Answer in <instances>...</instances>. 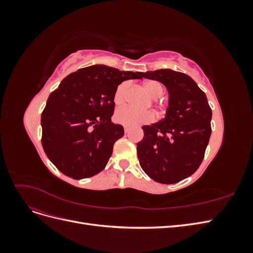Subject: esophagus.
Segmentation results:
<instances>
[{
    "label": "esophagus",
    "instance_id": "34e87169",
    "mask_svg": "<svg viewBox=\"0 0 253 253\" xmlns=\"http://www.w3.org/2000/svg\"><path fill=\"white\" fill-rule=\"evenodd\" d=\"M129 132V127H127V126H125V133L126 134H127Z\"/></svg>",
    "mask_w": 253,
    "mask_h": 253
}]
</instances>
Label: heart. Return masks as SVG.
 Returning <instances> with one entry per match:
<instances>
[{"mask_svg": "<svg viewBox=\"0 0 253 253\" xmlns=\"http://www.w3.org/2000/svg\"><path fill=\"white\" fill-rule=\"evenodd\" d=\"M143 87L145 91H147V94L152 99H154V100H156V99H158L163 95V86L162 84L157 81H147L143 84ZM127 88L128 83L126 82L121 83L120 85H118L114 95L115 103L121 104L125 102ZM115 120L122 126H134L149 124V122L154 120V115L150 112H139L131 108V106H124V108L118 109L116 113H115Z\"/></svg>", "mask_w": 253, "mask_h": 253, "instance_id": "b5f03b06", "label": "heart"}]
</instances>
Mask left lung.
I'll list each match as a JSON object with an SVG mask.
<instances>
[{
  "instance_id": "1",
  "label": "left lung",
  "mask_w": 253,
  "mask_h": 253,
  "mask_svg": "<svg viewBox=\"0 0 253 253\" xmlns=\"http://www.w3.org/2000/svg\"><path fill=\"white\" fill-rule=\"evenodd\" d=\"M162 82L169 93L165 118L143 126L137 143L142 170L160 183H175L200 167L211 135L212 111L206 94L190 76L170 68L142 73Z\"/></svg>"
}]
</instances>
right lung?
I'll use <instances>...</instances> for the list:
<instances>
[{"instance_id":"1","label":"right lung","mask_w":253,"mask_h":253,"mask_svg":"<svg viewBox=\"0 0 253 253\" xmlns=\"http://www.w3.org/2000/svg\"><path fill=\"white\" fill-rule=\"evenodd\" d=\"M103 64L65 77L47 99L41 116L42 145L50 162L68 177L82 179L102 171L124 126L111 121L120 83L141 79Z\"/></svg>"}]
</instances>
